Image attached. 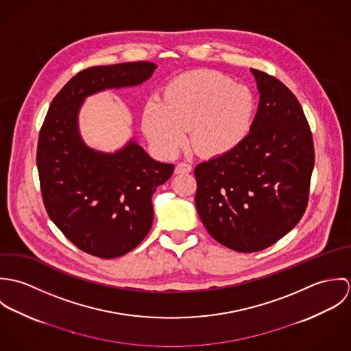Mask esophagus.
<instances>
[{"instance_id":"esophagus-1","label":"esophagus","mask_w":351,"mask_h":351,"mask_svg":"<svg viewBox=\"0 0 351 351\" xmlns=\"http://www.w3.org/2000/svg\"><path fill=\"white\" fill-rule=\"evenodd\" d=\"M192 171V165L186 163V162H181L176 166V174H185V173H191Z\"/></svg>"}]
</instances>
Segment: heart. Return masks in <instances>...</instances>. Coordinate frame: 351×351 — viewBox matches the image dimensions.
<instances>
[{"mask_svg":"<svg viewBox=\"0 0 351 351\" xmlns=\"http://www.w3.org/2000/svg\"><path fill=\"white\" fill-rule=\"evenodd\" d=\"M163 101L146 102L142 127L151 145L174 156L186 142L205 156L238 149L249 136L256 102L246 85L215 70H192L173 78Z\"/></svg>","mask_w":351,"mask_h":351,"instance_id":"heart-1","label":"heart"}]
</instances>
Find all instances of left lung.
<instances>
[{"label": "left lung", "instance_id": "left-lung-1", "mask_svg": "<svg viewBox=\"0 0 351 351\" xmlns=\"http://www.w3.org/2000/svg\"><path fill=\"white\" fill-rule=\"evenodd\" d=\"M259 93L246 141L201 162L196 208L213 239L238 252L261 251L300 221L315 163L300 102L277 78L251 69Z\"/></svg>", "mask_w": 351, "mask_h": 351}]
</instances>
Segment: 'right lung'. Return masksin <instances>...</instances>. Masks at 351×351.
I'll return each instance as SVG.
<instances>
[{"mask_svg": "<svg viewBox=\"0 0 351 351\" xmlns=\"http://www.w3.org/2000/svg\"><path fill=\"white\" fill-rule=\"evenodd\" d=\"M152 62L89 67L51 102L40 130L36 165L45 206L53 224L80 250L117 258L150 232L151 197L174 171L131 138L113 152L89 147L80 132L85 100L109 89L135 88L155 71Z\"/></svg>", "mask_w": 351, "mask_h": 351, "instance_id": "right-lung-1", "label": "right lung"}]
</instances>
